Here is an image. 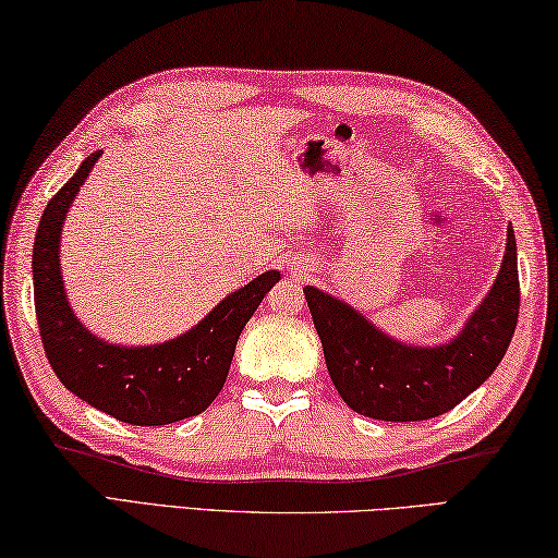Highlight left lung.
<instances>
[{
    "label": "left lung",
    "mask_w": 558,
    "mask_h": 558,
    "mask_svg": "<svg viewBox=\"0 0 558 558\" xmlns=\"http://www.w3.org/2000/svg\"><path fill=\"white\" fill-rule=\"evenodd\" d=\"M328 375L353 412L383 422H424L451 412L502 363L520 316L514 230H507L490 294L451 343L412 348L377 330L345 301L304 289Z\"/></svg>",
    "instance_id": "1"
}]
</instances>
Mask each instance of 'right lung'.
Instances as JSON below:
<instances>
[{
  "label": "right lung",
  "mask_w": 558,
  "mask_h": 558,
  "mask_svg": "<svg viewBox=\"0 0 558 558\" xmlns=\"http://www.w3.org/2000/svg\"><path fill=\"white\" fill-rule=\"evenodd\" d=\"M102 151L87 156L48 201L34 240V304L41 343L56 377L75 397L134 426H163L205 412L228 379L234 345L277 284V269L222 299L198 326L159 345L126 348L95 338L68 306L61 277V230Z\"/></svg>",
  "instance_id": "obj_1"
}]
</instances>
